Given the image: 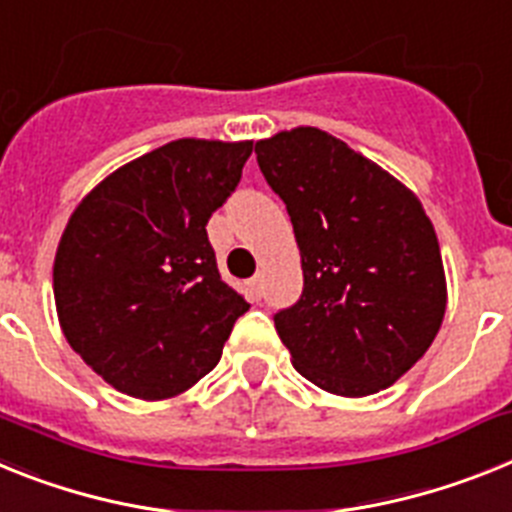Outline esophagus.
<instances>
[{"instance_id":"obj_1","label":"esophagus","mask_w":512,"mask_h":512,"mask_svg":"<svg viewBox=\"0 0 512 512\" xmlns=\"http://www.w3.org/2000/svg\"><path fill=\"white\" fill-rule=\"evenodd\" d=\"M247 286H250L252 299H260V296H262V278H260V275L250 278V283H247Z\"/></svg>"}]
</instances>
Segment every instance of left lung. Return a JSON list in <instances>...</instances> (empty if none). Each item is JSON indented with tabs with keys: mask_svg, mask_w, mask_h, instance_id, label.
I'll use <instances>...</instances> for the list:
<instances>
[{
	"mask_svg": "<svg viewBox=\"0 0 512 512\" xmlns=\"http://www.w3.org/2000/svg\"><path fill=\"white\" fill-rule=\"evenodd\" d=\"M301 252V299L275 314L293 368L337 397H368L420 361L446 314L441 247L417 195L327 131L255 144Z\"/></svg>",
	"mask_w": 512,
	"mask_h": 512,
	"instance_id": "8db88e82",
	"label": "left lung"
}]
</instances>
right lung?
Listing matches in <instances>:
<instances>
[{"label":"right lung","mask_w":512,"mask_h":512,"mask_svg":"<svg viewBox=\"0 0 512 512\" xmlns=\"http://www.w3.org/2000/svg\"><path fill=\"white\" fill-rule=\"evenodd\" d=\"M250 154L252 141H170L71 213L53 262L56 311L74 353L113 389L170 399L221 361L250 304L221 281L206 224Z\"/></svg>","instance_id":"add662e5"}]
</instances>
